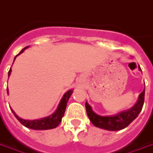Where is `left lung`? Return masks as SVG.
I'll return each mask as SVG.
<instances>
[{
    "label": "left lung",
    "instance_id": "8db88e82",
    "mask_svg": "<svg viewBox=\"0 0 153 153\" xmlns=\"http://www.w3.org/2000/svg\"><path fill=\"white\" fill-rule=\"evenodd\" d=\"M138 70L142 71L140 67ZM145 88L138 96V101L131 108L125 110L113 115H100L93 111L92 106L86 102L85 107L88 116L90 121L94 126L97 128L109 130V131H117L126 128L133 120L138 117V114L142 111L143 102H144Z\"/></svg>",
    "mask_w": 153,
    "mask_h": 153
}]
</instances>
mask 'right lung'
I'll use <instances>...</instances> for the list:
<instances>
[{"instance_id":"1","label":"right lung","mask_w":153,"mask_h":153,"mask_svg":"<svg viewBox=\"0 0 153 153\" xmlns=\"http://www.w3.org/2000/svg\"><path fill=\"white\" fill-rule=\"evenodd\" d=\"M28 47H26L24 49H22L21 51L15 57V60L19 55H20L22 52H24L25 49H27ZM10 74H11V69H10V70H9L8 77H10ZM7 93L9 94L8 88H7ZM72 93H73V89H70L69 91H67L66 93L64 94V96L62 97V98L60 100V103H59V105L57 106V109L56 110V111L52 113L51 115H48L47 117H44V118L36 119V120H25V119L20 118L13 111L12 108L11 111L15 115V116L19 121L24 126L28 128L34 129V130H46V129H51V128H56L57 126L59 125V124L61 122L62 117L65 115V109H66L67 102H68L69 98L70 97Z\"/></svg>"}]
</instances>
